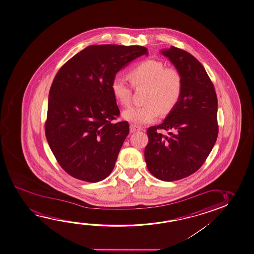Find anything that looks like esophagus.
<instances>
[{
	"instance_id": "esophagus-1",
	"label": "esophagus",
	"mask_w": 254,
	"mask_h": 254,
	"mask_svg": "<svg viewBox=\"0 0 254 254\" xmlns=\"http://www.w3.org/2000/svg\"><path fill=\"white\" fill-rule=\"evenodd\" d=\"M140 129L141 128L139 126L134 125V124L130 125V132H138V131H140Z\"/></svg>"
}]
</instances>
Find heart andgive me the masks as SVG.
I'll list each match as a JSON object with an SVG mask.
<instances>
[{"label":"heart","mask_w":254,"mask_h":254,"mask_svg":"<svg viewBox=\"0 0 254 254\" xmlns=\"http://www.w3.org/2000/svg\"><path fill=\"white\" fill-rule=\"evenodd\" d=\"M128 77L134 87L147 86L145 104L132 107L123 112L127 122L144 125L155 121L161 112L171 110L180 99L183 92V77L179 70L166 68L158 60L147 59L137 64L129 71ZM114 97L122 107L131 104L132 86L126 77L116 76L111 84Z\"/></svg>","instance_id":"1"}]
</instances>
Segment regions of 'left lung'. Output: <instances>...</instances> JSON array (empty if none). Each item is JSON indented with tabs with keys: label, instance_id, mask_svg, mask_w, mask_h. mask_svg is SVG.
I'll return each instance as SVG.
<instances>
[{
	"label": "left lung",
	"instance_id": "left-lung-1",
	"mask_svg": "<svg viewBox=\"0 0 254 254\" xmlns=\"http://www.w3.org/2000/svg\"><path fill=\"white\" fill-rule=\"evenodd\" d=\"M183 77V92L162 124L147 129V169L165 182L195 173L212 150L218 133L217 98L204 67L195 57L171 46L161 51ZM169 130L163 136L159 129Z\"/></svg>",
	"mask_w": 254,
	"mask_h": 254
}]
</instances>
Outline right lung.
<instances>
[{"mask_svg": "<svg viewBox=\"0 0 254 254\" xmlns=\"http://www.w3.org/2000/svg\"><path fill=\"white\" fill-rule=\"evenodd\" d=\"M147 55L143 46L91 45L69 59L49 92L45 135L59 165L72 177L97 183L114 169L129 133L111 90L115 75Z\"/></svg>", "mask_w": 254, "mask_h": 254, "instance_id": "right-lung-1", "label": "right lung"}]
</instances>
